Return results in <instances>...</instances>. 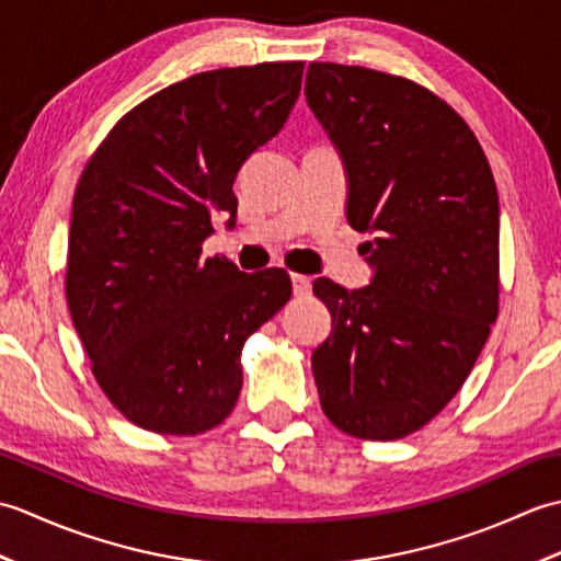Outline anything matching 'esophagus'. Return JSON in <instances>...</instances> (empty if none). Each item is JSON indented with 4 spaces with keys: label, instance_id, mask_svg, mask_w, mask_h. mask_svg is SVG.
Listing matches in <instances>:
<instances>
[{
    "label": "esophagus",
    "instance_id": "obj_1",
    "mask_svg": "<svg viewBox=\"0 0 561 561\" xmlns=\"http://www.w3.org/2000/svg\"><path fill=\"white\" fill-rule=\"evenodd\" d=\"M291 284H294V296L311 294V277H306V274H291Z\"/></svg>",
    "mask_w": 561,
    "mask_h": 561
}]
</instances>
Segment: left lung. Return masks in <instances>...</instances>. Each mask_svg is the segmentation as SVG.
<instances>
[{"label": "left lung", "mask_w": 561, "mask_h": 561, "mask_svg": "<svg viewBox=\"0 0 561 561\" xmlns=\"http://www.w3.org/2000/svg\"><path fill=\"white\" fill-rule=\"evenodd\" d=\"M306 101L340 149L347 219L371 231L374 282L313 291L332 313L313 352L328 420L366 440L422 428L462 388L499 316V195L468 123L420 83L311 62Z\"/></svg>", "instance_id": "left-lung-1"}]
</instances>
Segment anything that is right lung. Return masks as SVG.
<instances>
[{
  "mask_svg": "<svg viewBox=\"0 0 561 561\" xmlns=\"http://www.w3.org/2000/svg\"><path fill=\"white\" fill-rule=\"evenodd\" d=\"M304 62L224 67L135 105L75 190L67 306L115 410L195 436L241 396L245 340L291 299L287 270L202 260L214 214L236 217V173L287 123Z\"/></svg>",
  "mask_w": 561,
  "mask_h": 561,
  "instance_id": "add662e5",
  "label": "right lung"
}]
</instances>
